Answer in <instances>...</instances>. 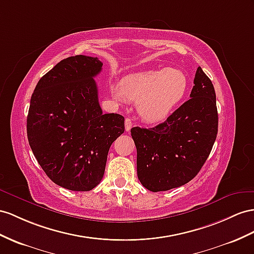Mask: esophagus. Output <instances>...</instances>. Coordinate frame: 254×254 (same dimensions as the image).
<instances>
[{
  "label": "esophagus",
  "instance_id": "esophagus-1",
  "mask_svg": "<svg viewBox=\"0 0 254 254\" xmlns=\"http://www.w3.org/2000/svg\"><path fill=\"white\" fill-rule=\"evenodd\" d=\"M132 127H133L132 119H131V118H127V119H126V131H127V132H129V129H131Z\"/></svg>",
  "mask_w": 254,
  "mask_h": 254
}]
</instances>
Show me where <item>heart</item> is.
Wrapping results in <instances>:
<instances>
[{
  "mask_svg": "<svg viewBox=\"0 0 254 254\" xmlns=\"http://www.w3.org/2000/svg\"><path fill=\"white\" fill-rule=\"evenodd\" d=\"M189 79L183 70L162 68L138 71L126 76L121 86L110 87L114 99L120 103L137 101L141 118L158 122L167 118L185 97Z\"/></svg>",
  "mask_w": 254,
  "mask_h": 254,
  "instance_id": "obj_1",
  "label": "heart"
}]
</instances>
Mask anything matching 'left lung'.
<instances>
[{
  "instance_id": "obj_1",
  "label": "left lung",
  "mask_w": 254,
  "mask_h": 254,
  "mask_svg": "<svg viewBox=\"0 0 254 254\" xmlns=\"http://www.w3.org/2000/svg\"><path fill=\"white\" fill-rule=\"evenodd\" d=\"M191 99L157 127L131 128L137 150V176L152 192L189 183L204 165L218 133L216 92L197 67Z\"/></svg>"
}]
</instances>
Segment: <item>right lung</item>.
I'll list each match as a JSON object with an SVG mask.
<instances>
[{
    "label": "right lung",
    "instance_id": "1",
    "mask_svg": "<svg viewBox=\"0 0 254 254\" xmlns=\"http://www.w3.org/2000/svg\"><path fill=\"white\" fill-rule=\"evenodd\" d=\"M103 63L75 56L60 61L37 82L27 119L30 147L54 183L90 191L101 183L113 142L125 118L103 114L94 78Z\"/></svg>",
    "mask_w": 254,
    "mask_h": 254
}]
</instances>
